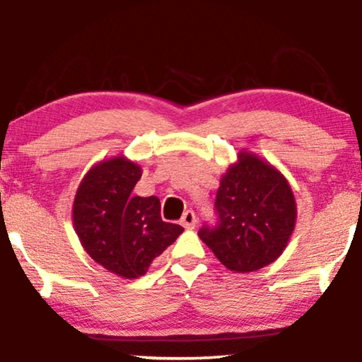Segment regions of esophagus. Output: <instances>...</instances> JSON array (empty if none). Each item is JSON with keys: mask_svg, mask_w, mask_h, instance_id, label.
Returning a JSON list of instances; mask_svg holds the SVG:
<instances>
[{"mask_svg": "<svg viewBox=\"0 0 362 362\" xmlns=\"http://www.w3.org/2000/svg\"><path fill=\"white\" fill-rule=\"evenodd\" d=\"M180 223H182V226L187 228V230H192V228L195 226V223H197V218H195L194 211H185L184 216H182Z\"/></svg>", "mask_w": 362, "mask_h": 362, "instance_id": "1", "label": "esophagus"}]
</instances>
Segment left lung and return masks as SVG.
I'll use <instances>...</instances> for the list:
<instances>
[{"label": "left lung", "mask_w": 362, "mask_h": 362, "mask_svg": "<svg viewBox=\"0 0 362 362\" xmlns=\"http://www.w3.org/2000/svg\"><path fill=\"white\" fill-rule=\"evenodd\" d=\"M216 226H202L199 238L226 269L253 272L272 264L296 224V201L284 175L252 153L221 177L216 194Z\"/></svg>", "instance_id": "1"}]
</instances>
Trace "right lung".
<instances>
[{
	"label": "right lung",
	"instance_id": "right-lung-1",
	"mask_svg": "<svg viewBox=\"0 0 362 362\" xmlns=\"http://www.w3.org/2000/svg\"><path fill=\"white\" fill-rule=\"evenodd\" d=\"M141 167L124 156L88 170L73 204L74 231L86 253L107 271L126 279L144 276L151 262L184 231L165 223L160 199L132 195Z\"/></svg>",
	"mask_w": 362,
	"mask_h": 362
}]
</instances>
